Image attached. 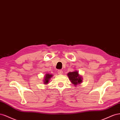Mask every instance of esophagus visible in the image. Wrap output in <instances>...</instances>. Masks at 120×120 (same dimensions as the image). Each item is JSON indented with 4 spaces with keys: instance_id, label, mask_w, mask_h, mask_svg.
Returning a JSON list of instances; mask_svg holds the SVG:
<instances>
[{
    "instance_id": "obj_1",
    "label": "esophagus",
    "mask_w": 120,
    "mask_h": 120,
    "mask_svg": "<svg viewBox=\"0 0 120 120\" xmlns=\"http://www.w3.org/2000/svg\"><path fill=\"white\" fill-rule=\"evenodd\" d=\"M58 73L59 74H62L63 73V71L61 69H59L58 70Z\"/></svg>"
}]
</instances>
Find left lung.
<instances>
[{"label": "left lung", "instance_id": "left-lung-1", "mask_svg": "<svg viewBox=\"0 0 120 120\" xmlns=\"http://www.w3.org/2000/svg\"><path fill=\"white\" fill-rule=\"evenodd\" d=\"M67 75L68 77L69 78L70 80L75 85L80 83L82 82L81 78L78 74L77 71L71 72L68 73Z\"/></svg>", "mask_w": 120, "mask_h": 120}]
</instances>
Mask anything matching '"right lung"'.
<instances>
[{"mask_svg":"<svg viewBox=\"0 0 120 120\" xmlns=\"http://www.w3.org/2000/svg\"><path fill=\"white\" fill-rule=\"evenodd\" d=\"M45 79H44V84H47L48 83L49 80H50V78L52 76V75L49 74H46L45 75Z\"/></svg>","mask_w":120,"mask_h":120,"instance_id":"add662e5","label":"right lung"}]
</instances>
